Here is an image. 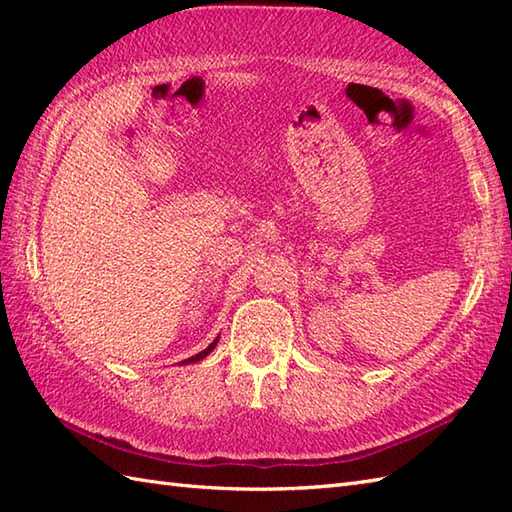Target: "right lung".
<instances>
[{"instance_id":"right-lung-1","label":"right lung","mask_w":512,"mask_h":512,"mask_svg":"<svg viewBox=\"0 0 512 512\" xmlns=\"http://www.w3.org/2000/svg\"><path fill=\"white\" fill-rule=\"evenodd\" d=\"M217 341H220V336H217V339L209 345V347H206V350H202L200 354H195V356H191V358H187V361H182V365H189V363H198V361H202V358L204 356H209L211 352H213V347L217 345Z\"/></svg>"}]
</instances>
